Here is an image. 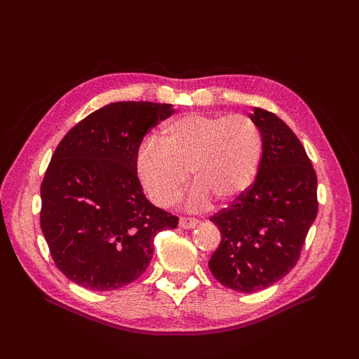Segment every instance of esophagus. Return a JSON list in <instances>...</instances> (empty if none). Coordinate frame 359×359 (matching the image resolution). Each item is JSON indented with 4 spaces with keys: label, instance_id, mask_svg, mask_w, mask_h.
<instances>
[{
    "label": "esophagus",
    "instance_id": "34e87169",
    "mask_svg": "<svg viewBox=\"0 0 359 359\" xmlns=\"http://www.w3.org/2000/svg\"><path fill=\"white\" fill-rule=\"evenodd\" d=\"M199 224L198 219H191V217H181L180 219V227L182 229H193V227H196Z\"/></svg>",
    "mask_w": 359,
    "mask_h": 359
}]
</instances>
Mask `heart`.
<instances>
[{
	"label": "heart",
	"mask_w": 359,
	"mask_h": 359,
	"mask_svg": "<svg viewBox=\"0 0 359 359\" xmlns=\"http://www.w3.org/2000/svg\"><path fill=\"white\" fill-rule=\"evenodd\" d=\"M262 133L243 114H187L166 123L160 142L147 139L136 156V175L158 206L175 202L190 177L196 186L187 198L193 210L210 198L229 202L243 194L262 158Z\"/></svg>",
	"instance_id": "b5f03b06"
}]
</instances>
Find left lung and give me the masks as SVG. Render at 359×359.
<instances>
[{
	"label": "left lung",
	"instance_id": "left-lung-1",
	"mask_svg": "<svg viewBox=\"0 0 359 359\" xmlns=\"http://www.w3.org/2000/svg\"><path fill=\"white\" fill-rule=\"evenodd\" d=\"M262 133L255 182L211 217L222 233L208 266L226 287L252 293L283 278L297 265L318 215V177L299 139L273 112L255 107Z\"/></svg>",
	"mask_w": 359,
	"mask_h": 359
}]
</instances>
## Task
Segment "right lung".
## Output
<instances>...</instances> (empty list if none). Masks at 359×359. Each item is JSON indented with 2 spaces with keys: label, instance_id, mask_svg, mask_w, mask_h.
I'll return each instance as SVG.
<instances>
[{
  "label": "right lung",
  "instance_id": "1",
  "mask_svg": "<svg viewBox=\"0 0 359 359\" xmlns=\"http://www.w3.org/2000/svg\"><path fill=\"white\" fill-rule=\"evenodd\" d=\"M172 104L116 102L76 124L40 187V226L57 268L90 290H115L144 274L154 236L178 217L151 203L136 175L144 136Z\"/></svg>",
  "mask_w": 359,
  "mask_h": 359
}]
</instances>
